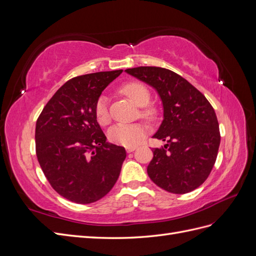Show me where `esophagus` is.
Returning a JSON list of instances; mask_svg holds the SVG:
<instances>
[{
  "mask_svg": "<svg viewBox=\"0 0 256 256\" xmlns=\"http://www.w3.org/2000/svg\"><path fill=\"white\" fill-rule=\"evenodd\" d=\"M136 146H127L126 150H127V152H132L134 150H136Z\"/></svg>",
  "mask_w": 256,
  "mask_h": 256,
  "instance_id": "34e87169",
  "label": "esophagus"
}]
</instances>
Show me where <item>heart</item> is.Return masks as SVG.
<instances>
[{"label": "heart", "instance_id": "b5f03b06", "mask_svg": "<svg viewBox=\"0 0 256 256\" xmlns=\"http://www.w3.org/2000/svg\"><path fill=\"white\" fill-rule=\"evenodd\" d=\"M122 92L125 94L131 102L138 106H145L150 102V92L140 82H129L122 88ZM96 118L99 124L106 125L110 122L109 109H108V98L100 96L95 106ZM144 116H152V111L144 110ZM147 127L142 122L136 124H118L109 130V138L111 142L124 146H134L146 134Z\"/></svg>", "mask_w": 256, "mask_h": 256}]
</instances>
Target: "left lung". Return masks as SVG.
Returning <instances> with one entry per match:
<instances>
[{"mask_svg":"<svg viewBox=\"0 0 256 256\" xmlns=\"http://www.w3.org/2000/svg\"><path fill=\"white\" fill-rule=\"evenodd\" d=\"M125 72L156 90L164 110L152 138L166 144L152 150L147 174L158 187L175 194L196 189L210 174L220 145L214 108L202 92L168 69L141 66Z\"/></svg>","mask_w":256,"mask_h":256,"instance_id":"8db88e82","label":"left lung"}]
</instances>
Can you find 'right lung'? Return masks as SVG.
Wrapping results in <instances>:
<instances>
[{
    "instance_id": "right-lung-1",
    "label": "right lung",
    "mask_w": 256,
    "mask_h": 256,
    "mask_svg": "<svg viewBox=\"0 0 256 256\" xmlns=\"http://www.w3.org/2000/svg\"><path fill=\"white\" fill-rule=\"evenodd\" d=\"M122 72H100L67 81L36 122L38 162L52 188L72 202L90 204L102 198L120 176L126 150L106 141L95 106Z\"/></svg>"
}]
</instances>
